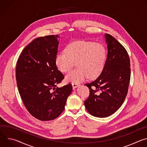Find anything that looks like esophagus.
Segmentation results:
<instances>
[{"label":"esophagus","instance_id":"1","mask_svg":"<svg viewBox=\"0 0 147 147\" xmlns=\"http://www.w3.org/2000/svg\"><path fill=\"white\" fill-rule=\"evenodd\" d=\"M72 86L73 88H77L79 86V84L76 82H72Z\"/></svg>","mask_w":147,"mask_h":147}]
</instances>
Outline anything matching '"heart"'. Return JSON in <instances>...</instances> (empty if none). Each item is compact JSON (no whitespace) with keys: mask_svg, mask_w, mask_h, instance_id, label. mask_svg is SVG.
Returning a JSON list of instances; mask_svg holds the SVG:
<instances>
[{"mask_svg":"<svg viewBox=\"0 0 147 147\" xmlns=\"http://www.w3.org/2000/svg\"><path fill=\"white\" fill-rule=\"evenodd\" d=\"M107 56V50L102 45L78 40L69 44L65 52L58 53L55 62L57 69L63 73L69 72L76 62L77 68L70 72L66 80L78 82L87 77L90 79L98 77L104 69Z\"/></svg>","mask_w":147,"mask_h":147,"instance_id":"1","label":"heart"}]
</instances>
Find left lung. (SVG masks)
I'll return each mask as SVG.
<instances>
[{
    "instance_id": "8db88e82",
    "label": "left lung",
    "mask_w": 147,
    "mask_h": 147,
    "mask_svg": "<svg viewBox=\"0 0 147 147\" xmlns=\"http://www.w3.org/2000/svg\"><path fill=\"white\" fill-rule=\"evenodd\" d=\"M107 59L99 76L86 84L90 95L84 101L92 116L106 117L117 111L127 96L130 80V62L124 47L112 35L105 34Z\"/></svg>"
}]
</instances>
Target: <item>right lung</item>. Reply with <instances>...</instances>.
<instances>
[{
    "label": "right lung",
    "instance_id": "add662e5",
    "mask_svg": "<svg viewBox=\"0 0 147 147\" xmlns=\"http://www.w3.org/2000/svg\"><path fill=\"white\" fill-rule=\"evenodd\" d=\"M57 35L33 40L21 53L16 70L17 85L25 107L35 118L49 121L63 112L73 88H58L65 77L56 65Z\"/></svg>",
    "mask_w": 147,
    "mask_h": 147
}]
</instances>
